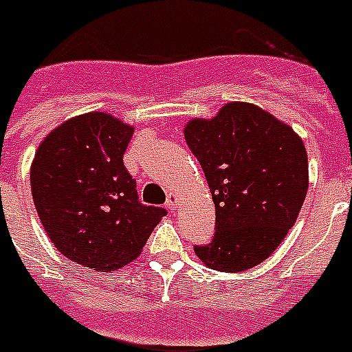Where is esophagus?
<instances>
[{
    "mask_svg": "<svg viewBox=\"0 0 352 352\" xmlns=\"http://www.w3.org/2000/svg\"><path fill=\"white\" fill-rule=\"evenodd\" d=\"M177 206H179V195H175V193H171V195L168 197L166 208L171 211V213H175Z\"/></svg>",
    "mask_w": 352,
    "mask_h": 352,
    "instance_id": "obj_1",
    "label": "esophagus"
}]
</instances>
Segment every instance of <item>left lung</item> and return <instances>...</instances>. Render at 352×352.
Returning <instances> with one entry per match:
<instances>
[{
    "label": "left lung",
    "mask_w": 352,
    "mask_h": 352,
    "mask_svg": "<svg viewBox=\"0 0 352 352\" xmlns=\"http://www.w3.org/2000/svg\"><path fill=\"white\" fill-rule=\"evenodd\" d=\"M184 139L215 202V235L193 245L208 267L241 273L264 262L295 226L307 195L304 142L251 102H228L213 119H191Z\"/></svg>",
    "instance_id": "1"
}]
</instances>
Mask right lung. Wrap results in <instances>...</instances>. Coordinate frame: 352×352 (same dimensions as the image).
Segmentation results:
<instances>
[{"mask_svg":"<svg viewBox=\"0 0 352 352\" xmlns=\"http://www.w3.org/2000/svg\"><path fill=\"white\" fill-rule=\"evenodd\" d=\"M133 126L104 111L72 117L37 146L30 186L37 215L61 255L97 271L141 255L166 215L141 204L122 162Z\"/></svg>","mask_w":352,"mask_h":352,"instance_id":"1","label":"right lung"}]
</instances>
